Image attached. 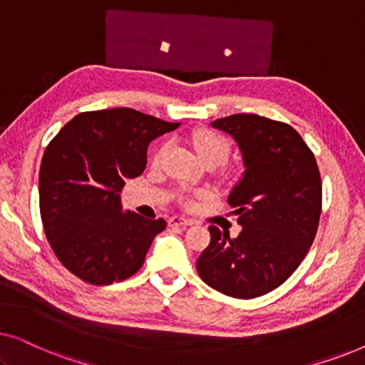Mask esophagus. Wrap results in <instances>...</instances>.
I'll return each instance as SVG.
<instances>
[{
	"mask_svg": "<svg viewBox=\"0 0 365 365\" xmlns=\"http://www.w3.org/2000/svg\"><path fill=\"white\" fill-rule=\"evenodd\" d=\"M194 221L192 219H186V217H181V216H173L169 219V226H181V227H186V226H192Z\"/></svg>",
	"mask_w": 365,
	"mask_h": 365,
	"instance_id": "esophagus-1",
	"label": "esophagus"
}]
</instances>
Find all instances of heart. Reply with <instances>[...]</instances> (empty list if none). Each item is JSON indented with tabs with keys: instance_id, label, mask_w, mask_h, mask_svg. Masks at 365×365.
Masks as SVG:
<instances>
[{
	"instance_id": "b5f03b06",
	"label": "heart",
	"mask_w": 365,
	"mask_h": 365,
	"mask_svg": "<svg viewBox=\"0 0 365 365\" xmlns=\"http://www.w3.org/2000/svg\"><path fill=\"white\" fill-rule=\"evenodd\" d=\"M192 148L196 151L197 158L201 161L206 163H212L219 166V164L226 163L229 154H231V143H229L227 138H224L222 134L209 131V129H199L192 134L191 138ZM159 158V154L156 159ZM184 204H189L186 197H182Z\"/></svg>"
}]
</instances>
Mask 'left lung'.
<instances>
[{
	"instance_id": "obj_1",
	"label": "left lung",
	"mask_w": 365,
	"mask_h": 365,
	"mask_svg": "<svg viewBox=\"0 0 365 365\" xmlns=\"http://www.w3.org/2000/svg\"><path fill=\"white\" fill-rule=\"evenodd\" d=\"M212 128L236 139L244 176L229 194L237 237L209 226L196 267L207 286L236 299L274 291L292 276L316 237L322 182L316 158L296 129L257 114H232Z\"/></svg>"
}]
</instances>
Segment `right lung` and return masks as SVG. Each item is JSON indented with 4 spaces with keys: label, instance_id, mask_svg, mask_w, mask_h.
I'll use <instances>...</instances> for the list:
<instances>
[{
    "label": "right lung",
    "instance_id": "obj_1",
    "mask_svg": "<svg viewBox=\"0 0 365 365\" xmlns=\"http://www.w3.org/2000/svg\"><path fill=\"white\" fill-rule=\"evenodd\" d=\"M179 123L131 108L86 111L64 124L39 169V211L59 262L93 286L136 274L164 219L123 212L119 192L146 168L153 139Z\"/></svg>",
    "mask_w": 365,
    "mask_h": 365
}]
</instances>
